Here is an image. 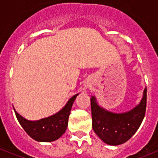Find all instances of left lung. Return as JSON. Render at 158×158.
<instances>
[{
    "label": "left lung",
    "mask_w": 158,
    "mask_h": 158,
    "mask_svg": "<svg viewBox=\"0 0 158 158\" xmlns=\"http://www.w3.org/2000/svg\"><path fill=\"white\" fill-rule=\"evenodd\" d=\"M90 100L94 132L104 143L115 146L128 141L139 128L146 111L147 88L139 104L125 113L116 114L105 110L99 106L94 96Z\"/></svg>",
    "instance_id": "1"
}]
</instances>
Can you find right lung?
Instances as JSON below:
<instances>
[{
    "mask_svg": "<svg viewBox=\"0 0 158 158\" xmlns=\"http://www.w3.org/2000/svg\"><path fill=\"white\" fill-rule=\"evenodd\" d=\"M77 96L78 94L72 97L56 114L35 121L26 120L14 110L21 126L32 139L38 142H52L65 132L72 105Z\"/></svg>",
    "mask_w": 158,
    "mask_h": 158,
    "instance_id": "add662e5",
    "label": "right lung"
}]
</instances>
